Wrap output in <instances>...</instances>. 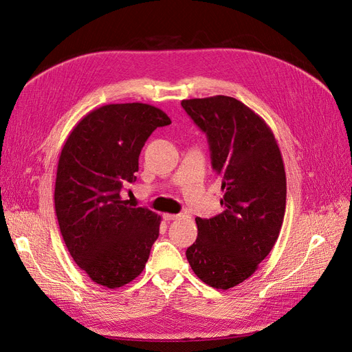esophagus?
Wrapping results in <instances>:
<instances>
[{
	"instance_id": "1",
	"label": "esophagus",
	"mask_w": 352,
	"mask_h": 352,
	"mask_svg": "<svg viewBox=\"0 0 352 352\" xmlns=\"http://www.w3.org/2000/svg\"><path fill=\"white\" fill-rule=\"evenodd\" d=\"M177 217H179V214H171V213H164V219H165V220H174V219H177Z\"/></svg>"
}]
</instances>
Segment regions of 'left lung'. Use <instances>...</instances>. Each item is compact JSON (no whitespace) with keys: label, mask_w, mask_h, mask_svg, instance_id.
Masks as SVG:
<instances>
[{"label":"left lung","mask_w":352,"mask_h":352,"mask_svg":"<svg viewBox=\"0 0 352 352\" xmlns=\"http://www.w3.org/2000/svg\"><path fill=\"white\" fill-rule=\"evenodd\" d=\"M207 136L212 168L222 177L225 210L197 217V239L186 255L210 287L228 290L250 278L274 246L285 212V171L272 130L228 96L183 100Z\"/></svg>","instance_id":"left-lung-1"}]
</instances>
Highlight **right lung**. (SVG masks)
I'll list each match as a JSON object with an SVG mask.
<instances>
[{
  "instance_id": "add662e5",
  "label": "right lung",
  "mask_w": 352,
  "mask_h": 352,
  "mask_svg": "<svg viewBox=\"0 0 352 352\" xmlns=\"http://www.w3.org/2000/svg\"><path fill=\"white\" fill-rule=\"evenodd\" d=\"M171 124L143 102L107 104L89 111L62 148L55 212L74 261L94 283L117 289L135 280L160 236L161 216L122 197L135 183L139 155L156 127Z\"/></svg>"
}]
</instances>
